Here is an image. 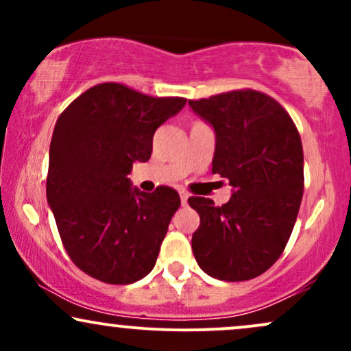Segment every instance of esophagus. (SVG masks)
<instances>
[{
  "label": "esophagus",
  "instance_id": "esophagus-1",
  "mask_svg": "<svg viewBox=\"0 0 351 351\" xmlns=\"http://www.w3.org/2000/svg\"><path fill=\"white\" fill-rule=\"evenodd\" d=\"M180 199H181V204H183V206H184V204L188 203V195H186V193L181 191L180 193Z\"/></svg>",
  "mask_w": 351,
  "mask_h": 351
}]
</instances>
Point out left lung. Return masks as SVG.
<instances>
[{
  "mask_svg": "<svg viewBox=\"0 0 351 351\" xmlns=\"http://www.w3.org/2000/svg\"><path fill=\"white\" fill-rule=\"evenodd\" d=\"M216 135L213 173L232 196L223 206L191 196L199 215L191 239L196 263L219 280H249L284 251L304 195V150L291 115L257 90H232L188 100Z\"/></svg>",
  "mask_w": 351,
  "mask_h": 351,
  "instance_id": "obj_1",
  "label": "left lung"
}]
</instances>
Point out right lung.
I'll use <instances>...</instances> for the list:
<instances>
[{
    "mask_svg": "<svg viewBox=\"0 0 351 351\" xmlns=\"http://www.w3.org/2000/svg\"><path fill=\"white\" fill-rule=\"evenodd\" d=\"M186 104L106 82L59 115L49 148L47 204L60 239L80 271L107 284H134L155 267L180 196L143 193L128 178L148 162L153 135Z\"/></svg>",
    "mask_w": 351,
    "mask_h": 351,
    "instance_id": "1",
    "label": "right lung"
}]
</instances>
